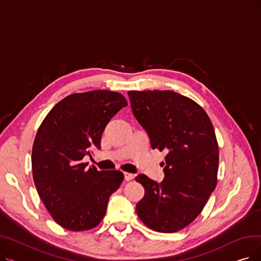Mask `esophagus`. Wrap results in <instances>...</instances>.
<instances>
[{
  "mask_svg": "<svg viewBox=\"0 0 261 261\" xmlns=\"http://www.w3.org/2000/svg\"><path fill=\"white\" fill-rule=\"evenodd\" d=\"M123 175H125V180L126 181H131L133 177H134V174H132L130 172H123Z\"/></svg>",
  "mask_w": 261,
  "mask_h": 261,
  "instance_id": "34e87169",
  "label": "esophagus"
}]
</instances>
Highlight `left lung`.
<instances>
[{"mask_svg":"<svg viewBox=\"0 0 261 261\" xmlns=\"http://www.w3.org/2000/svg\"><path fill=\"white\" fill-rule=\"evenodd\" d=\"M128 95L151 148L167 151L161 183L144 174L135 177L145 188L136 213L155 231H177L200 215L217 185L219 148L213 123L196 101L173 91Z\"/></svg>","mask_w":261,"mask_h":261,"instance_id":"obj_1","label":"left lung"}]
</instances>
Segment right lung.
I'll use <instances>...</instances> for the list:
<instances>
[{
    "instance_id": "obj_1",
    "label": "right lung",
    "mask_w": 261,
    "mask_h": 261,
    "mask_svg": "<svg viewBox=\"0 0 261 261\" xmlns=\"http://www.w3.org/2000/svg\"><path fill=\"white\" fill-rule=\"evenodd\" d=\"M127 100L120 93L95 90L66 96L55 106L36 134L32 168L40 199L60 226L88 230L103 219L110 196L119 188L118 170L87 168L82 159L100 148L108 122Z\"/></svg>"
}]
</instances>
